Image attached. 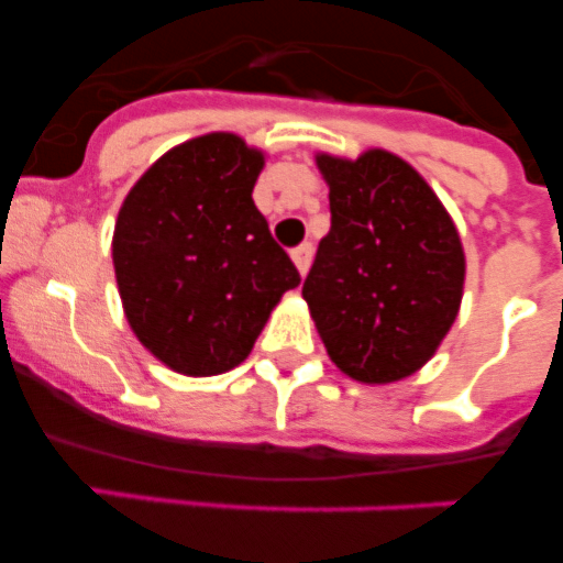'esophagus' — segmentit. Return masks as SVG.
Wrapping results in <instances>:
<instances>
[{
  "label": "esophagus",
  "mask_w": 563,
  "mask_h": 563,
  "mask_svg": "<svg viewBox=\"0 0 563 563\" xmlns=\"http://www.w3.org/2000/svg\"><path fill=\"white\" fill-rule=\"evenodd\" d=\"M290 256H292V262H296L298 273H301V276H307V271H310V262H312V245H310V242L298 245L296 251L290 253Z\"/></svg>",
  "instance_id": "34e87169"
}]
</instances>
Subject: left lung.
<instances>
[{
  "instance_id": "1",
  "label": "left lung",
  "mask_w": 563,
  "mask_h": 563,
  "mask_svg": "<svg viewBox=\"0 0 563 563\" xmlns=\"http://www.w3.org/2000/svg\"><path fill=\"white\" fill-rule=\"evenodd\" d=\"M332 225L305 278L316 330L343 375L395 383L429 363L449 335L465 253L449 211L397 154H316Z\"/></svg>"
}]
</instances>
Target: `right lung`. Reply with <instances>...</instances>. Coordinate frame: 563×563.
Listing matches in <instances>:
<instances>
[{"instance_id": "right-lung-1", "label": "right lung", "mask_w": 563, "mask_h": 563, "mask_svg": "<svg viewBox=\"0 0 563 563\" xmlns=\"http://www.w3.org/2000/svg\"><path fill=\"white\" fill-rule=\"evenodd\" d=\"M265 154L231 132L174 146L126 194L112 236L123 312L157 361L188 377L233 369L296 265L253 206Z\"/></svg>"}]
</instances>
